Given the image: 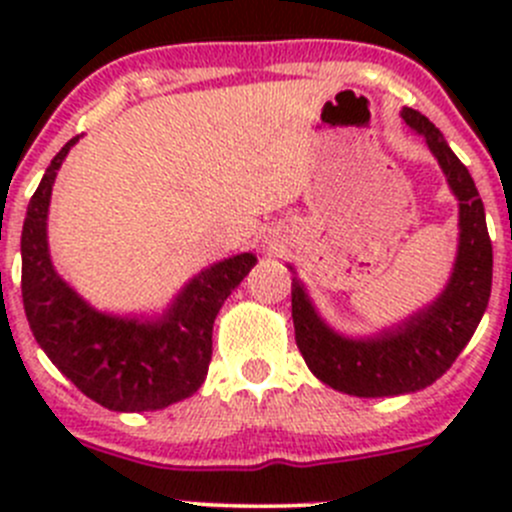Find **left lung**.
Returning <instances> with one entry per match:
<instances>
[{
	"instance_id": "obj_1",
	"label": "left lung",
	"mask_w": 512,
	"mask_h": 512,
	"mask_svg": "<svg viewBox=\"0 0 512 512\" xmlns=\"http://www.w3.org/2000/svg\"><path fill=\"white\" fill-rule=\"evenodd\" d=\"M401 116L406 126L426 138L458 198L461 237L446 289L438 294L436 302L399 327L386 329L376 337L352 339L324 324L299 280L292 282L294 339L309 371L332 389L361 399L411 394L441 379L471 342L488 307L493 282V245L485 225L483 200L471 173L423 113L404 108Z\"/></svg>"
}]
</instances>
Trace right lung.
Listing matches in <instances>:
<instances>
[{
  "label": "right lung",
  "instance_id": "1",
  "mask_svg": "<svg viewBox=\"0 0 512 512\" xmlns=\"http://www.w3.org/2000/svg\"><path fill=\"white\" fill-rule=\"evenodd\" d=\"M71 138L46 168L22 230V299L29 327L51 364L111 411H158L200 389L213 356V322L230 292L255 267L252 252L215 262L183 287L158 319L96 312L59 275L49 257L46 215L51 185Z\"/></svg>",
  "mask_w": 512,
  "mask_h": 512
}]
</instances>
